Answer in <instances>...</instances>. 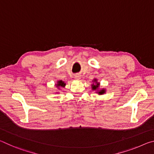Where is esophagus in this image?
<instances>
[{
	"label": "esophagus",
	"mask_w": 154,
	"mask_h": 154,
	"mask_svg": "<svg viewBox=\"0 0 154 154\" xmlns=\"http://www.w3.org/2000/svg\"><path fill=\"white\" fill-rule=\"evenodd\" d=\"M75 79H79L80 78H81V75H80L79 74H77V75H75Z\"/></svg>",
	"instance_id": "esophagus-1"
}]
</instances>
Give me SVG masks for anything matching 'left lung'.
I'll return each mask as SVG.
<instances>
[{
	"mask_svg": "<svg viewBox=\"0 0 154 154\" xmlns=\"http://www.w3.org/2000/svg\"><path fill=\"white\" fill-rule=\"evenodd\" d=\"M93 82H94L95 84H94V83H93V84L92 85V89L93 90H98V88H99V86H100V83H98L97 82V79H94L93 80ZM105 92H106V90L105 89H102V90H100L97 91V92H96V93H98V94H100V95H102V94H105Z\"/></svg>",
	"mask_w": 154,
	"mask_h": 154,
	"instance_id": "obj_1",
	"label": "left lung"
}]
</instances>
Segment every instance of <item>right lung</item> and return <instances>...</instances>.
<instances>
[{
	"instance_id": "obj_1",
	"label": "right lung",
	"mask_w": 154,
	"mask_h": 154,
	"mask_svg": "<svg viewBox=\"0 0 154 154\" xmlns=\"http://www.w3.org/2000/svg\"><path fill=\"white\" fill-rule=\"evenodd\" d=\"M65 85H66V83H65L63 82V81H62V80L58 81V82H57V83L56 84V87L58 88H59L60 87H64Z\"/></svg>"
}]
</instances>
